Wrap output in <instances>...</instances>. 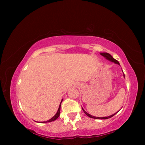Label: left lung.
Segmentation results:
<instances>
[{
    "instance_id": "obj_1",
    "label": "left lung",
    "mask_w": 145,
    "mask_h": 145,
    "mask_svg": "<svg viewBox=\"0 0 145 145\" xmlns=\"http://www.w3.org/2000/svg\"><path fill=\"white\" fill-rule=\"evenodd\" d=\"M100 54H101L102 56H104V57L105 58H106L107 60H109V61H111V62H113V63H114L118 64V65H120L118 61L117 60H116V59H114L113 57H112V56H111V54H109V53L103 52V53H100ZM123 76H124V77H125V75H124V73H123ZM82 110H83V111H84V113H85L88 116H89V118H95V119H103V120H106V119H108V118H111V117H112L113 116H114V115L116 114L118 112V111L117 112H116V113H114V114H112V115H111V116H109L100 118V117H95V116H91V115H90L89 114H88L87 112H86V111H84V110L83 109H82Z\"/></svg>"
}]
</instances>
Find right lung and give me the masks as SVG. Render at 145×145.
I'll list each match as a JSON object with an SVG mask.
<instances>
[{"mask_svg":"<svg viewBox=\"0 0 145 145\" xmlns=\"http://www.w3.org/2000/svg\"><path fill=\"white\" fill-rule=\"evenodd\" d=\"M62 101H63V100H61V104H60V105H59V107L58 111H57V112H56V114L54 115V116L52 118L50 119L49 120H47V121H43V122H41V123H47V122L53 121H54V120H56V119H57L59 116V114H60V109H61V102H62Z\"/></svg>","mask_w":145,"mask_h":145,"instance_id":"1","label":"right lung"}]
</instances>
